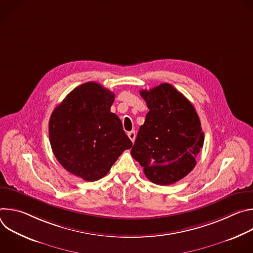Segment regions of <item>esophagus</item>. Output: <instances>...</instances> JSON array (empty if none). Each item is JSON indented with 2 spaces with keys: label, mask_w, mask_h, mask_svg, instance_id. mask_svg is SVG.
Returning a JSON list of instances; mask_svg holds the SVG:
<instances>
[{
  "label": "esophagus",
  "mask_w": 253,
  "mask_h": 253,
  "mask_svg": "<svg viewBox=\"0 0 253 253\" xmlns=\"http://www.w3.org/2000/svg\"><path fill=\"white\" fill-rule=\"evenodd\" d=\"M128 137H129L130 140L134 143L135 138H136V133H135V131H130V132H128Z\"/></svg>",
  "instance_id": "esophagus-1"
}]
</instances>
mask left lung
I'll list each match as a JSON object with an SVG mask.
<instances>
[{"label":"left lung","mask_w":253,"mask_h":253,"mask_svg":"<svg viewBox=\"0 0 253 253\" xmlns=\"http://www.w3.org/2000/svg\"><path fill=\"white\" fill-rule=\"evenodd\" d=\"M149 112L131 149L151 182L169 185L196 165L204 142L199 117L187 98L168 83L140 91Z\"/></svg>","instance_id":"1"}]
</instances>
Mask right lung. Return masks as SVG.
<instances>
[{
    "label": "right lung",
    "mask_w": 253,
    "mask_h": 253,
    "mask_svg": "<svg viewBox=\"0 0 253 253\" xmlns=\"http://www.w3.org/2000/svg\"><path fill=\"white\" fill-rule=\"evenodd\" d=\"M115 95L98 83L87 82L71 91L53 111L49 137L53 153L70 173L96 181L132 142L110 108Z\"/></svg>",
    "instance_id": "right-lung-1"
}]
</instances>
